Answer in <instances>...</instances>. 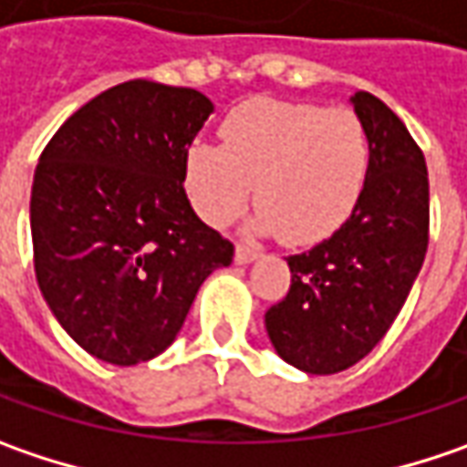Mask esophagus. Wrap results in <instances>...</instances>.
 Returning <instances> with one entry per match:
<instances>
[{
  "label": "esophagus",
  "instance_id": "34e87169",
  "mask_svg": "<svg viewBox=\"0 0 467 467\" xmlns=\"http://www.w3.org/2000/svg\"><path fill=\"white\" fill-rule=\"evenodd\" d=\"M255 258H258V251H254V248H245V245H237L234 248V261L237 264H251Z\"/></svg>",
  "mask_w": 467,
  "mask_h": 467
}]
</instances>
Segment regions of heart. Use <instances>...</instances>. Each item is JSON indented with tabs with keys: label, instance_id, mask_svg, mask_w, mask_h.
I'll use <instances>...</instances> for the list:
<instances>
[{
	"label": "heart",
	"instance_id": "heart-1",
	"mask_svg": "<svg viewBox=\"0 0 467 467\" xmlns=\"http://www.w3.org/2000/svg\"><path fill=\"white\" fill-rule=\"evenodd\" d=\"M371 143L350 109L254 99L222 122V146L195 143L185 188L203 222L222 227L254 193L251 230L314 245L337 233L360 201Z\"/></svg>",
	"mask_w": 467,
	"mask_h": 467
}]
</instances>
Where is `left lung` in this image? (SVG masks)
I'll return each mask as SVG.
<instances>
[{
	"label": "left lung",
	"instance_id": "8db88e82",
	"mask_svg": "<svg viewBox=\"0 0 467 467\" xmlns=\"http://www.w3.org/2000/svg\"><path fill=\"white\" fill-rule=\"evenodd\" d=\"M371 143L360 201L329 240L290 255V293L266 311L274 350L306 374H337L374 350L429 248V172L408 128L368 91L350 99Z\"/></svg>",
	"mask_w": 467,
	"mask_h": 467
}]
</instances>
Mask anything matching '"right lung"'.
<instances>
[{
	"mask_svg": "<svg viewBox=\"0 0 467 467\" xmlns=\"http://www.w3.org/2000/svg\"><path fill=\"white\" fill-rule=\"evenodd\" d=\"M213 104L195 88L128 80L54 132L33 174V266L59 327L114 366L174 342L230 240L185 195V159Z\"/></svg>",
	"mask_w": 467,
	"mask_h": 467,
	"instance_id": "1",
	"label": "right lung"
}]
</instances>
